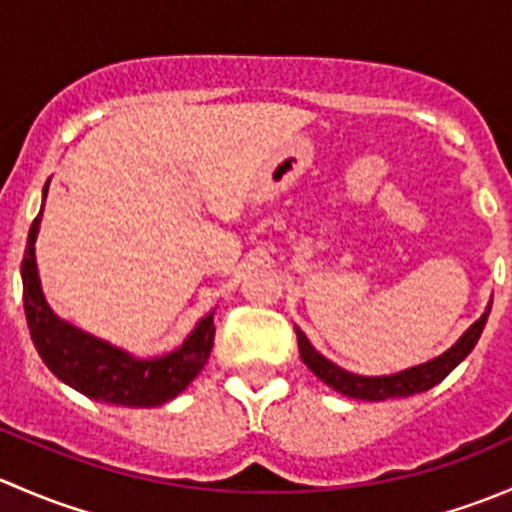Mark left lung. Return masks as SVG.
Masks as SVG:
<instances>
[{"mask_svg":"<svg viewBox=\"0 0 512 512\" xmlns=\"http://www.w3.org/2000/svg\"><path fill=\"white\" fill-rule=\"evenodd\" d=\"M490 304L485 307V312L480 314L478 322H473L466 329L461 339L453 344L448 352H443L436 359L426 361V364L411 366V369L399 371V374L391 376H359L352 371L342 369V366L332 364L329 359H324L317 349L309 344V339L304 337L302 329H297V344H299V356L307 364V369L314 376L324 381L327 386H332L339 394L349 396V399H361V401H384V399H396V396H414L421 391H428L431 386L441 384L468 354L473 352V347L478 344L480 334H483L485 322H488Z\"/></svg>","mask_w":512,"mask_h":512,"instance_id":"obj_1","label":"left lung"}]
</instances>
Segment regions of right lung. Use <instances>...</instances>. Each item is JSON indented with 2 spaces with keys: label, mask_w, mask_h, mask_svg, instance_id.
<instances>
[{
  "label": "right lung",
  "mask_w": 512,
  "mask_h": 512,
  "mask_svg": "<svg viewBox=\"0 0 512 512\" xmlns=\"http://www.w3.org/2000/svg\"><path fill=\"white\" fill-rule=\"evenodd\" d=\"M49 183L44 185V198ZM44 210V205H41ZM41 210L29 227L27 252L22 260L24 314L32 342L51 374L84 396L131 409H151L175 399L208 364L215 339L213 312L198 322L183 347L165 356L136 359L123 349L81 332L51 312L41 292L36 272L34 242L39 232Z\"/></svg>",
  "instance_id": "right-lung-1"
}]
</instances>
